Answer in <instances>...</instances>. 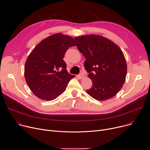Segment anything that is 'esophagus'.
I'll use <instances>...</instances> for the list:
<instances>
[{"label": "esophagus", "instance_id": "1", "mask_svg": "<svg viewBox=\"0 0 150 150\" xmlns=\"http://www.w3.org/2000/svg\"><path fill=\"white\" fill-rule=\"evenodd\" d=\"M85 75L83 74V73H81V74H80L79 75V78H80L81 79H83L84 77H85Z\"/></svg>", "mask_w": 150, "mask_h": 150}]
</instances>
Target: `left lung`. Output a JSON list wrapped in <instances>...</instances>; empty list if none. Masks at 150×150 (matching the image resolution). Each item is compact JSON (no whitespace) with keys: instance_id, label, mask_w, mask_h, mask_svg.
I'll return each instance as SVG.
<instances>
[{"instance_id":"obj_1","label":"left lung","mask_w":150,"mask_h":150,"mask_svg":"<svg viewBox=\"0 0 150 150\" xmlns=\"http://www.w3.org/2000/svg\"><path fill=\"white\" fill-rule=\"evenodd\" d=\"M77 47L85 57L84 67L93 86L86 93L100 101L112 98L124 84L127 65L122 51L111 40L100 35L75 37Z\"/></svg>"}]
</instances>
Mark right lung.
Here are the masks:
<instances>
[{
  "label": "right lung",
  "mask_w": 150,
  "mask_h": 150,
  "mask_svg": "<svg viewBox=\"0 0 150 150\" xmlns=\"http://www.w3.org/2000/svg\"><path fill=\"white\" fill-rule=\"evenodd\" d=\"M74 39L56 33L42 40L26 60L24 76L33 93L42 100H52L63 93L71 79L63 60L68 48L76 46Z\"/></svg>",
  "instance_id": "add662e5"
}]
</instances>
